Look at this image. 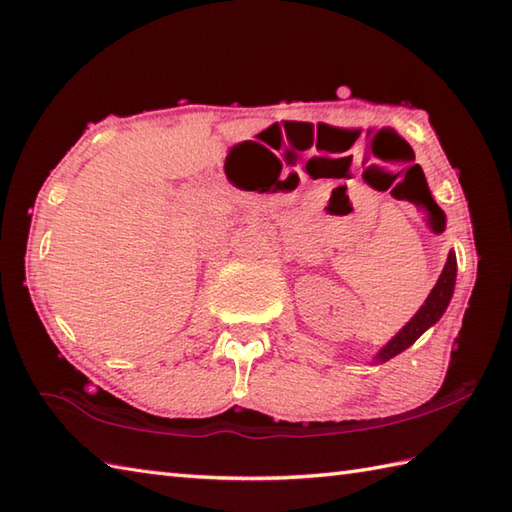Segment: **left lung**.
<instances>
[{
  "label": "left lung",
  "instance_id": "left-lung-1",
  "mask_svg": "<svg viewBox=\"0 0 512 512\" xmlns=\"http://www.w3.org/2000/svg\"><path fill=\"white\" fill-rule=\"evenodd\" d=\"M455 275H458V262H455V253L451 250L447 257V264L442 268V275L438 277L436 286H433V290L429 292L427 301L422 303L420 310L413 314L411 321L394 336V339L380 347L378 354L374 356L376 363H387L389 358L405 352L409 345L416 343L420 336L431 328V325H436L440 321V317L444 314V310L449 308V301L453 297Z\"/></svg>",
  "mask_w": 512,
  "mask_h": 512
}]
</instances>
